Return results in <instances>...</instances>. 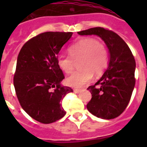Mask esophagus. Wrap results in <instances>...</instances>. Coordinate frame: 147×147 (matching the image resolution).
<instances>
[{"instance_id": "obj_1", "label": "esophagus", "mask_w": 147, "mask_h": 147, "mask_svg": "<svg viewBox=\"0 0 147 147\" xmlns=\"http://www.w3.org/2000/svg\"><path fill=\"white\" fill-rule=\"evenodd\" d=\"M80 89H74V92H75L76 94H78V93H80Z\"/></svg>"}]
</instances>
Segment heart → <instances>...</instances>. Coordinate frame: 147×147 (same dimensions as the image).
I'll return each instance as SVG.
<instances>
[{
  "instance_id": "obj_1",
  "label": "heart",
  "mask_w": 147,
  "mask_h": 147,
  "mask_svg": "<svg viewBox=\"0 0 147 147\" xmlns=\"http://www.w3.org/2000/svg\"><path fill=\"white\" fill-rule=\"evenodd\" d=\"M69 55H59L57 64L65 73L74 70V61L79 60L81 69L75 71L66 78L67 85L73 88H81L92 80L93 73L100 75L107 69L109 56L106 47L94 38H83L69 48Z\"/></svg>"
}]
</instances>
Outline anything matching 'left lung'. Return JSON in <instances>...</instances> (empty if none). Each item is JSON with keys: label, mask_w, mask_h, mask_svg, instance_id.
Here are the masks:
<instances>
[{"label": "left lung", "mask_w": 147, "mask_h": 147, "mask_svg": "<svg viewBox=\"0 0 147 147\" xmlns=\"http://www.w3.org/2000/svg\"><path fill=\"white\" fill-rule=\"evenodd\" d=\"M78 33L81 36H99L106 44L110 54L105 73L94 85L88 88L92 98L88 103L87 109L100 118H115L125 110L134 88V57L127 44L113 31L94 27ZM98 84L100 86L96 87Z\"/></svg>", "instance_id": "obj_1"}]
</instances>
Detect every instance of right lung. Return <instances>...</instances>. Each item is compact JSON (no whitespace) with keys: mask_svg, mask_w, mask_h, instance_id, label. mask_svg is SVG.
<instances>
[{"mask_svg":"<svg viewBox=\"0 0 147 147\" xmlns=\"http://www.w3.org/2000/svg\"><path fill=\"white\" fill-rule=\"evenodd\" d=\"M71 32H46L23 46L17 57L13 85L22 108L36 121L51 123L65 116L62 106L71 88L62 86L65 78L57 64L58 54Z\"/></svg>","mask_w":147,"mask_h":147,"instance_id":"add662e5","label":"right lung"}]
</instances>
